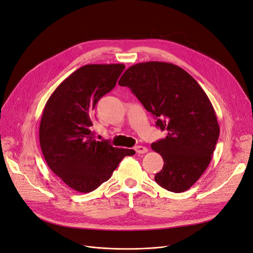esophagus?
Here are the masks:
<instances>
[{
	"label": "esophagus",
	"mask_w": 253,
	"mask_h": 253,
	"mask_svg": "<svg viewBox=\"0 0 253 253\" xmlns=\"http://www.w3.org/2000/svg\"><path fill=\"white\" fill-rule=\"evenodd\" d=\"M134 150H135V152L137 154H145V153L148 152V149L145 148V147H142V145H136V147L134 148Z\"/></svg>",
	"instance_id": "1"
}]
</instances>
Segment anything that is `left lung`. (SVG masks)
<instances>
[{"label": "left lung", "mask_w": 253, "mask_h": 253, "mask_svg": "<svg viewBox=\"0 0 253 253\" xmlns=\"http://www.w3.org/2000/svg\"><path fill=\"white\" fill-rule=\"evenodd\" d=\"M131 89L156 126L167 136L152 143L164 166L155 176L167 191L189 190L208 167L219 136L213 106L196 80L179 66L161 61L130 66L119 81Z\"/></svg>", "instance_id": "obj_1"}]
</instances>
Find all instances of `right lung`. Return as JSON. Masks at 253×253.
<instances>
[{
  "label": "right lung",
  "instance_id": "right-lung-1",
  "mask_svg": "<svg viewBox=\"0 0 253 253\" xmlns=\"http://www.w3.org/2000/svg\"><path fill=\"white\" fill-rule=\"evenodd\" d=\"M121 63L87 64L66 78L47 100L40 123V145L50 169L79 193L109 180L125 156L135 152L97 141L93 110L117 84Z\"/></svg>",
  "mask_w": 253,
  "mask_h": 253
}]
</instances>
